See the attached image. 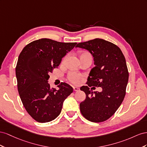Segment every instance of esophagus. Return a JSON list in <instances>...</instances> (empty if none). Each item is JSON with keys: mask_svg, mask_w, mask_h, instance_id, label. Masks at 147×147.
<instances>
[{"mask_svg": "<svg viewBox=\"0 0 147 147\" xmlns=\"http://www.w3.org/2000/svg\"><path fill=\"white\" fill-rule=\"evenodd\" d=\"M73 90L74 91H78L80 90V89H79V87H73Z\"/></svg>", "mask_w": 147, "mask_h": 147, "instance_id": "34e87169", "label": "esophagus"}]
</instances>
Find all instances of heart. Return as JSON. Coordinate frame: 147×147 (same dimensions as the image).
I'll list each match as a JSON object with an SVG mask.
<instances>
[{"label":"heart","instance_id":"heart-1","mask_svg":"<svg viewBox=\"0 0 147 147\" xmlns=\"http://www.w3.org/2000/svg\"><path fill=\"white\" fill-rule=\"evenodd\" d=\"M82 54H87V55H90V54L87 52H84ZM68 78L70 82H71L73 84H78L79 82H80L81 76L79 74H78L76 72H74V71H72V72H70L68 74Z\"/></svg>","mask_w":147,"mask_h":147}]
</instances>
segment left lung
<instances>
[{
  "label": "left lung",
  "mask_w": 147,
  "mask_h": 147,
  "mask_svg": "<svg viewBox=\"0 0 147 147\" xmlns=\"http://www.w3.org/2000/svg\"><path fill=\"white\" fill-rule=\"evenodd\" d=\"M76 47L88 50L95 66L87 78L88 86L81 87L86 95L79 105L81 114L92 122H103L115 114L124 98L129 79L125 57L118 46L102 39L80 42ZM92 86H101L102 91L93 92Z\"/></svg>",
  "instance_id": "left-lung-1"
}]
</instances>
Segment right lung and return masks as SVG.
Returning a JSON list of instances; mask_svg holds the SVG:
<instances>
[{
	"label": "right lung",
	"instance_id": "add662e5",
	"mask_svg": "<svg viewBox=\"0 0 147 147\" xmlns=\"http://www.w3.org/2000/svg\"><path fill=\"white\" fill-rule=\"evenodd\" d=\"M76 44L44 38L28 44L20 54L15 69L18 90L24 107L37 122L55 119L73 91L65 82L58 86V90L51 88L48 80L49 73L59 66L62 58Z\"/></svg>",
	"mask_w": 147,
	"mask_h": 147
}]
</instances>
